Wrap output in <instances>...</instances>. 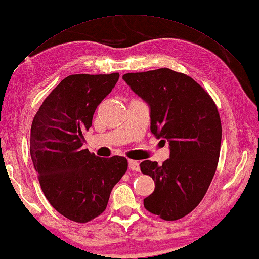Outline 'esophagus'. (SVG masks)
I'll use <instances>...</instances> for the list:
<instances>
[{
  "label": "esophagus",
  "instance_id": "1",
  "mask_svg": "<svg viewBox=\"0 0 259 259\" xmlns=\"http://www.w3.org/2000/svg\"><path fill=\"white\" fill-rule=\"evenodd\" d=\"M129 167L131 170H135V171H139L140 169L139 163L137 160H129Z\"/></svg>",
  "mask_w": 259,
  "mask_h": 259
}]
</instances>
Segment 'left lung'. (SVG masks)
<instances>
[{"instance_id":"left-lung-1","label":"left lung","mask_w":259,"mask_h":259,"mask_svg":"<svg viewBox=\"0 0 259 259\" xmlns=\"http://www.w3.org/2000/svg\"><path fill=\"white\" fill-rule=\"evenodd\" d=\"M122 78L150 105L151 133L170 147L163 165L140 164L141 173L155 182L154 192L144 199L145 209L166 221L179 220L199 205L217 170L222 135L218 108L199 83L169 68Z\"/></svg>"}]
</instances>
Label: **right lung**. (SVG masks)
Listing matches in <instances>:
<instances>
[{"label": "right lung", "mask_w": 259, "mask_h": 259, "mask_svg": "<svg viewBox=\"0 0 259 259\" xmlns=\"http://www.w3.org/2000/svg\"><path fill=\"white\" fill-rule=\"evenodd\" d=\"M119 76H67L45 99L31 124L30 155L46 199L79 224L103 213L113 186L128 169L124 157L100 158L82 148L96 108Z\"/></svg>", "instance_id": "right-lung-1"}]
</instances>
